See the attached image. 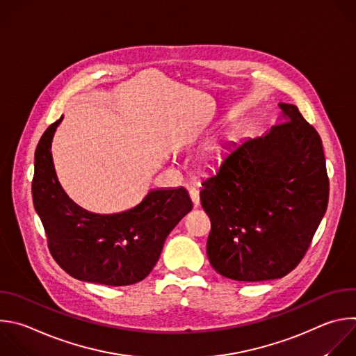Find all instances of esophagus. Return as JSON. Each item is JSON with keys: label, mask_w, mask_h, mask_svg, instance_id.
<instances>
[{"label": "esophagus", "mask_w": 356, "mask_h": 356, "mask_svg": "<svg viewBox=\"0 0 356 356\" xmlns=\"http://www.w3.org/2000/svg\"><path fill=\"white\" fill-rule=\"evenodd\" d=\"M190 198H191V201H193V204H194V207L197 208V207H200V191L197 190V188H190Z\"/></svg>", "instance_id": "esophagus-1"}]
</instances>
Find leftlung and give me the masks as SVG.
<instances>
[{
	"label": "left lung",
	"mask_w": 356,
	"mask_h": 356,
	"mask_svg": "<svg viewBox=\"0 0 356 356\" xmlns=\"http://www.w3.org/2000/svg\"><path fill=\"white\" fill-rule=\"evenodd\" d=\"M280 107L277 126L263 137L233 144L201 183V205L211 219L209 263L234 281H268L291 273L327 209L321 138L295 104Z\"/></svg>",
	"instance_id": "1"
}]
</instances>
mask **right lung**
I'll list each match as a JSON object with an SVG mask.
<instances>
[{
    "instance_id": "obj_1",
    "label": "right lung",
    "mask_w": 356,
    "mask_h": 356,
    "mask_svg": "<svg viewBox=\"0 0 356 356\" xmlns=\"http://www.w3.org/2000/svg\"><path fill=\"white\" fill-rule=\"evenodd\" d=\"M63 117L42 136L35 152L33 205L53 259L71 277L110 286L143 281L155 267L168 234L193 209L184 187L151 190L134 208L110 215L89 212L63 190L51 141Z\"/></svg>"
}]
</instances>
